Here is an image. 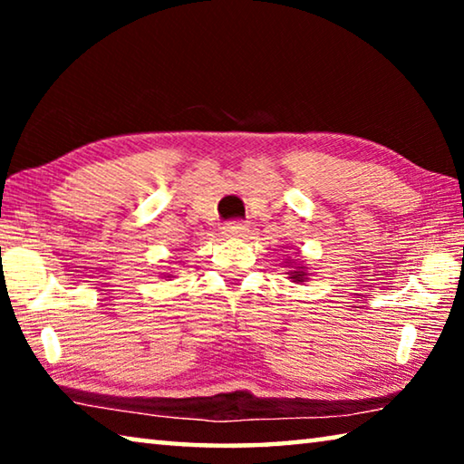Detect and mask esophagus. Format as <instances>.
I'll use <instances>...</instances> for the list:
<instances>
[{
	"mask_svg": "<svg viewBox=\"0 0 464 464\" xmlns=\"http://www.w3.org/2000/svg\"><path fill=\"white\" fill-rule=\"evenodd\" d=\"M223 233L227 235V237H243V235L247 233V225L243 221H229V223H225Z\"/></svg>",
	"mask_w": 464,
	"mask_h": 464,
	"instance_id": "obj_1",
	"label": "esophagus"
}]
</instances>
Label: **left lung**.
Listing matches in <instances>:
<instances>
[{
	"mask_svg": "<svg viewBox=\"0 0 464 464\" xmlns=\"http://www.w3.org/2000/svg\"><path fill=\"white\" fill-rule=\"evenodd\" d=\"M290 278H295V282H303L304 274L303 272H293V276H290Z\"/></svg>",
	"mask_w": 464,
	"mask_h": 464,
	"instance_id": "left-lung-1",
	"label": "left lung"
}]
</instances>
